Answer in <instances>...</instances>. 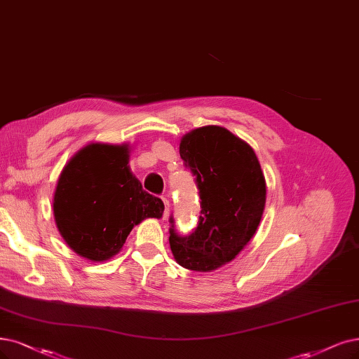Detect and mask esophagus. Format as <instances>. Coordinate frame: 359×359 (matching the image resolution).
<instances>
[{
    "label": "esophagus",
    "instance_id": "1",
    "mask_svg": "<svg viewBox=\"0 0 359 359\" xmlns=\"http://www.w3.org/2000/svg\"><path fill=\"white\" fill-rule=\"evenodd\" d=\"M163 203H164V207H165V210H164V217H167L168 213H170V201L167 200V198H163Z\"/></svg>",
    "mask_w": 359,
    "mask_h": 359
}]
</instances>
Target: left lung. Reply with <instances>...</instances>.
Returning <instances> with one entry per match:
<instances>
[{"label":"left lung","instance_id":"obj_1","mask_svg":"<svg viewBox=\"0 0 359 359\" xmlns=\"http://www.w3.org/2000/svg\"><path fill=\"white\" fill-rule=\"evenodd\" d=\"M179 151L195 176L201 216L184 236L170 217V248L180 266L210 272L233 260L255 236L266 204V182L253 148L223 127L189 131Z\"/></svg>","mask_w":359,"mask_h":359}]
</instances>
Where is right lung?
I'll return each instance as SVG.
<instances>
[{
	"label": "right lung",
	"mask_w": 359,
	"mask_h": 359,
	"mask_svg": "<svg viewBox=\"0 0 359 359\" xmlns=\"http://www.w3.org/2000/svg\"><path fill=\"white\" fill-rule=\"evenodd\" d=\"M128 161V144L90 143L60 172L53 198L56 226L84 259H111L136 224L163 216V201L143 191Z\"/></svg>",
	"instance_id": "add662e5"
}]
</instances>
